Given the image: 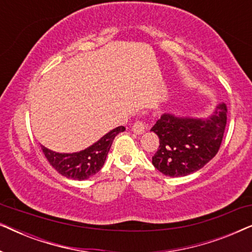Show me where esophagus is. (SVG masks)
Returning a JSON list of instances; mask_svg holds the SVG:
<instances>
[{
    "label": "esophagus",
    "instance_id": "esophagus-1",
    "mask_svg": "<svg viewBox=\"0 0 252 252\" xmlns=\"http://www.w3.org/2000/svg\"><path fill=\"white\" fill-rule=\"evenodd\" d=\"M132 129L134 133L142 134V133H144V130L147 129V124L144 123L143 120H136V122L134 123Z\"/></svg>",
    "mask_w": 252,
    "mask_h": 252
}]
</instances>
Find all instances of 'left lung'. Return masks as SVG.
Returning <instances> with one entry per match:
<instances>
[{
  "label": "left lung",
  "instance_id": "left-lung-1",
  "mask_svg": "<svg viewBox=\"0 0 252 252\" xmlns=\"http://www.w3.org/2000/svg\"><path fill=\"white\" fill-rule=\"evenodd\" d=\"M227 124V105L220 103L208 119L179 118L164 113L155 124L159 147L153 164L168 177H185L202 168L221 146Z\"/></svg>",
  "mask_w": 252,
  "mask_h": 252
}]
</instances>
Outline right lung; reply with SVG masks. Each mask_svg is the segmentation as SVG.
Returning a JSON list of instances; mask_svg holds the SVG:
<instances>
[{
  "label": "right lung",
  "mask_w": 252,
  "mask_h": 252,
  "mask_svg": "<svg viewBox=\"0 0 252 252\" xmlns=\"http://www.w3.org/2000/svg\"><path fill=\"white\" fill-rule=\"evenodd\" d=\"M125 130V127L119 126L105 134L101 140L87 149L74 154H60L41 146L44 156L51 166L63 177L73 180H85L97 173L104 165L105 158L111 148L112 141L117 134Z\"/></svg>",
  "instance_id": "right-lung-1"
}]
</instances>
